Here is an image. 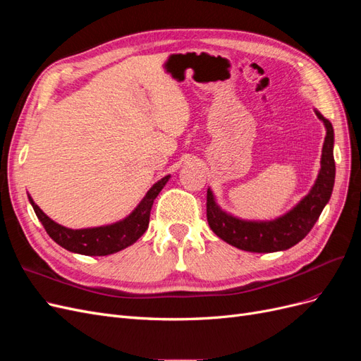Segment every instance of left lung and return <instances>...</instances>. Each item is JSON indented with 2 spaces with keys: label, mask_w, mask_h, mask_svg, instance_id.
Returning <instances> with one entry per match:
<instances>
[{
  "label": "left lung",
  "mask_w": 361,
  "mask_h": 361,
  "mask_svg": "<svg viewBox=\"0 0 361 361\" xmlns=\"http://www.w3.org/2000/svg\"><path fill=\"white\" fill-rule=\"evenodd\" d=\"M316 116L324 122L326 135L322 147L321 170L310 192L286 215L277 218L274 221L257 223L238 220V218L223 212L214 202L211 190H207L206 216L209 227L218 238L239 250L251 251V253H272V251L293 247L312 231L324 206L331 197L336 176L333 126L330 120H326L318 111H316Z\"/></svg>",
  "instance_id": "left-lung-1"
}]
</instances>
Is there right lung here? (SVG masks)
Listing matches in <instances>:
<instances>
[{"label":"right lung","mask_w":361,"mask_h":361,"mask_svg":"<svg viewBox=\"0 0 361 361\" xmlns=\"http://www.w3.org/2000/svg\"><path fill=\"white\" fill-rule=\"evenodd\" d=\"M169 178L170 176H166L158 180L147 191L146 197L135 207V211L125 218L123 221L104 227L81 228V231H72V228L63 227L56 221H52L48 215L40 211V207L32 202L31 197L28 199L40 223L45 227L47 233L59 245L73 251V253L85 256H106L134 244L146 232L152 204H154V200L157 199L159 191L164 188V185L167 183Z\"/></svg>","instance_id":"1"}]
</instances>
